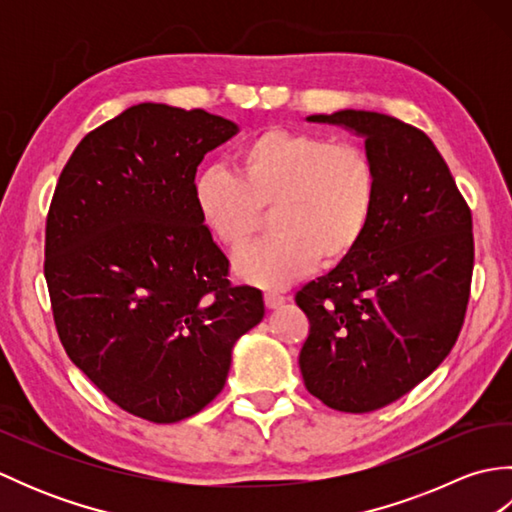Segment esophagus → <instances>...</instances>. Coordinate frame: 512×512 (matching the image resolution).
I'll use <instances>...</instances> for the list:
<instances>
[{"mask_svg":"<svg viewBox=\"0 0 512 512\" xmlns=\"http://www.w3.org/2000/svg\"><path fill=\"white\" fill-rule=\"evenodd\" d=\"M264 301H266L268 308H279L281 303H286V297L281 295V292H277V290H266L264 292Z\"/></svg>","mask_w":512,"mask_h":512,"instance_id":"esophagus-1","label":"esophagus"}]
</instances>
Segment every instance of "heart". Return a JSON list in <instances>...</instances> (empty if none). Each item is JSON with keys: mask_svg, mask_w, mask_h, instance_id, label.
<instances>
[{"mask_svg": "<svg viewBox=\"0 0 512 512\" xmlns=\"http://www.w3.org/2000/svg\"><path fill=\"white\" fill-rule=\"evenodd\" d=\"M233 169H202L193 202L206 231L233 255L253 244L273 206L275 233L235 262L250 284L284 286L317 262L339 266L372 228L380 171L363 145L266 127L235 147Z\"/></svg>", "mask_w": 512, "mask_h": 512, "instance_id": "heart-1", "label": "heart"}]
</instances>
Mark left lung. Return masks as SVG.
<instances>
[{
  "label": "left lung",
  "mask_w": 512,
  "mask_h": 512,
  "mask_svg": "<svg viewBox=\"0 0 512 512\" xmlns=\"http://www.w3.org/2000/svg\"><path fill=\"white\" fill-rule=\"evenodd\" d=\"M365 136L380 171L376 217L356 253L303 286L310 321L303 383L336 411L367 413L405 396L458 341L473 277V217L422 129L394 116H310Z\"/></svg>",
  "instance_id": "8db88e82"
}]
</instances>
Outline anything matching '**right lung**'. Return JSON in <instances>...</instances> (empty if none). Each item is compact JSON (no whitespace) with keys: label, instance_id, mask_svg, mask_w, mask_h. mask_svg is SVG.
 <instances>
[{"label":"right lung","instance_id":"right-lung-1","mask_svg":"<svg viewBox=\"0 0 512 512\" xmlns=\"http://www.w3.org/2000/svg\"><path fill=\"white\" fill-rule=\"evenodd\" d=\"M237 125L140 103L85 136L46 220L52 317L70 361L114 405L180 422L220 394L262 290L233 286L193 202L206 151Z\"/></svg>","mask_w":512,"mask_h":512}]
</instances>
